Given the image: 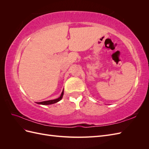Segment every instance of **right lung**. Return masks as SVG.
Listing matches in <instances>:
<instances>
[{
	"instance_id": "add662e5",
	"label": "right lung",
	"mask_w": 149,
	"mask_h": 149,
	"mask_svg": "<svg viewBox=\"0 0 149 149\" xmlns=\"http://www.w3.org/2000/svg\"><path fill=\"white\" fill-rule=\"evenodd\" d=\"M64 90V89H63ZM63 90V91L61 94V96L57 98V99H55V100H48V101H42V102H37V104H42V105H49V104H55V103H56L58 102V101H60L62 97H63V94H64V91Z\"/></svg>"
}]
</instances>
